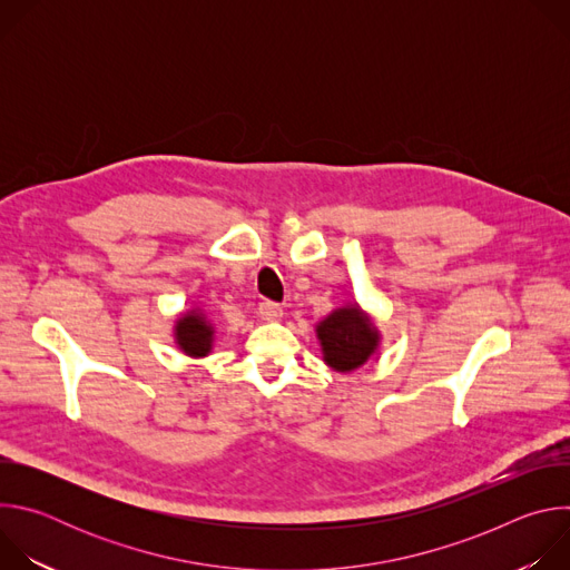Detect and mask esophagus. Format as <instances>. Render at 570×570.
I'll return each mask as SVG.
<instances>
[{
    "label": "esophagus",
    "mask_w": 570,
    "mask_h": 570,
    "mask_svg": "<svg viewBox=\"0 0 570 570\" xmlns=\"http://www.w3.org/2000/svg\"><path fill=\"white\" fill-rule=\"evenodd\" d=\"M259 317L262 320H266V322H275V320H279L282 317V306L279 304H275V302H262L259 304Z\"/></svg>",
    "instance_id": "esophagus-1"
}]
</instances>
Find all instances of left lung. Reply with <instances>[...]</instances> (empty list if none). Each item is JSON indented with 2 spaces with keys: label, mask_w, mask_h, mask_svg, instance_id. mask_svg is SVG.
<instances>
[{
  "label": "left lung",
  "mask_w": 570,
  "mask_h": 570,
  "mask_svg": "<svg viewBox=\"0 0 570 570\" xmlns=\"http://www.w3.org/2000/svg\"><path fill=\"white\" fill-rule=\"evenodd\" d=\"M315 338L324 365L341 374L361 370L381 347V332L374 317L356 299L343 302L315 322Z\"/></svg>",
  "instance_id": "left-lung-1"
}]
</instances>
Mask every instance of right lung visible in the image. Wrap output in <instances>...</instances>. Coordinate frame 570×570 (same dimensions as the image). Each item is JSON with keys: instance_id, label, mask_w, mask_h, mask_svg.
Returning <instances> with one entry per match:
<instances>
[{"instance_id": "add662e5", "label": "right lung", "mask_w": 570, "mask_h": 570, "mask_svg": "<svg viewBox=\"0 0 570 570\" xmlns=\"http://www.w3.org/2000/svg\"><path fill=\"white\" fill-rule=\"evenodd\" d=\"M216 327L203 304H191L174 322V343L189 358H205L212 354Z\"/></svg>"}]
</instances>
